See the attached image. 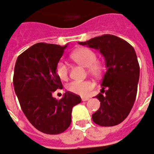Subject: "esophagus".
<instances>
[{"instance_id":"obj_1","label":"esophagus","mask_w":154,"mask_h":154,"mask_svg":"<svg viewBox=\"0 0 154 154\" xmlns=\"http://www.w3.org/2000/svg\"><path fill=\"white\" fill-rule=\"evenodd\" d=\"M88 99H89V98H88V97H82V100L83 101H88Z\"/></svg>"}]
</instances>
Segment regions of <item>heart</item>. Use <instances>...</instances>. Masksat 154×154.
Returning a JSON list of instances; mask_svg holds the SVG:
<instances>
[{"mask_svg":"<svg viewBox=\"0 0 154 154\" xmlns=\"http://www.w3.org/2000/svg\"><path fill=\"white\" fill-rule=\"evenodd\" d=\"M72 60L83 67H87L88 73L95 77L101 75L105 70V65L101 60H97L96 53L86 47L75 49L70 56ZM56 72L61 80H66L69 77V66L60 61L57 63ZM94 84L91 81H73L69 83L67 89L72 93L85 96L94 88Z\"/></svg>","mask_w":154,"mask_h":154,"instance_id":"b5f03b06","label":"heart"}]
</instances>
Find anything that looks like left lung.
Wrapping results in <instances>:
<instances>
[{
	"label": "left lung",
	"mask_w": 154,
	"mask_h": 154,
	"mask_svg": "<svg viewBox=\"0 0 154 154\" xmlns=\"http://www.w3.org/2000/svg\"><path fill=\"white\" fill-rule=\"evenodd\" d=\"M79 43L98 49L107 67L101 93L95 96L101 106L92 115L93 121L102 127L119 125L131 112L137 92L140 66L134 49L124 39L110 34Z\"/></svg>",
	"instance_id": "1"
}]
</instances>
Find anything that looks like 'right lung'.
<instances>
[{
    "instance_id": "obj_1",
    "label": "right lung",
    "mask_w": 154,
    "mask_h": 154,
    "mask_svg": "<svg viewBox=\"0 0 154 154\" xmlns=\"http://www.w3.org/2000/svg\"><path fill=\"white\" fill-rule=\"evenodd\" d=\"M67 45L38 43L18 56L14 86L23 112L35 128L47 134L64 132L72 121V110L79 95L67 91L60 100L52 94L63 84L56 72Z\"/></svg>"
}]
</instances>
